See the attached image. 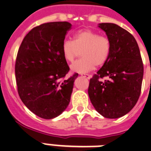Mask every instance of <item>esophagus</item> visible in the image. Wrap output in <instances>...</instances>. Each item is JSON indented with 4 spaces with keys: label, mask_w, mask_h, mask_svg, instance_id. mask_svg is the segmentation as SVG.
Wrapping results in <instances>:
<instances>
[{
    "label": "esophagus",
    "mask_w": 151,
    "mask_h": 151,
    "mask_svg": "<svg viewBox=\"0 0 151 151\" xmlns=\"http://www.w3.org/2000/svg\"><path fill=\"white\" fill-rule=\"evenodd\" d=\"M81 76L82 77H84V78H87V79H90L91 77V76L89 75V74H87V73H82Z\"/></svg>",
    "instance_id": "obj_1"
}]
</instances>
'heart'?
Here are the masks:
<instances>
[{
    "label": "heart",
    "mask_w": 151,
    "mask_h": 151,
    "mask_svg": "<svg viewBox=\"0 0 151 151\" xmlns=\"http://www.w3.org/2000/svg\"><path fill=\"white\" fill-rule=\"evenodd\" d=\"M111 51L109 40L90 29L77 32L73 40H65L61 45V52L67 62H73L81 52L82 58L70 66L73 72L85 73L95 66L101 67L107 62Z\"/></svg>",
    "instance_id": "b5f03b06"
}]
</instances>
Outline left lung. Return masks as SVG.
<instances>
[{
	"label": "left lung",
	"mask_w": 151,
	"mask_h": 151,
	"mask_svg": "<svg viewBox=\"0 0 151 151\" xmlns=\"http://www.w3.org/2000/svg\"><path fill=\"white\" fill-rule=\"evenodd\" d=\"M99 27L107 35L111 51L107 62L90 79L88 95L96 111L109 119L125 116L139 99L143 64L135 38L113 23ZM108 76L109 80L101 79Z\"/></svg>",
	"instance_id": "obj_1"
}]
</instances>
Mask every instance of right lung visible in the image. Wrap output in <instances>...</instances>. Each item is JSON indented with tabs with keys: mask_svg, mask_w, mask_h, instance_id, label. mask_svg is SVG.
<instances>
[{
	"mask_svg": "<svg viewBox=\"0 0 151 151\" xmlns=\"http://www.w3.org/2000/svg\"><path fill=\"white\" fill-rule=\"evenodd\" d=\"M67 22H54L33 28L24 38L15 62L18 92L24 105L36 116L51 119L60 116L70 101L78 73L62 80L69 71L61 52Z\"/></svg>",
	"mask_w": 151,
	"mask_h": 151,
	"instance_id": "1",
	"label": "right lung"
}]
</instances>
